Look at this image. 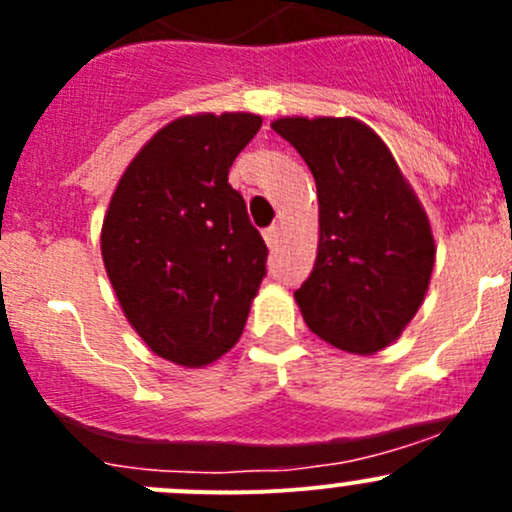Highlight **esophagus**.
<instances>
[{"instance_id": "34e87169", "label": "esophagus", "mask_w": 512, "mask_h": 512, "mask_svg": "<svg viewBox=\"0 0 512 512\" xmlns=\"http://www.w3.org/2000/svg\"><path fill=\"white\" fill-rule=\"evenodd\" d=\"M265 242L270 247H277V242H280V227H275V225L267 227V230H265Z\"/></svg>"}]
</instances>
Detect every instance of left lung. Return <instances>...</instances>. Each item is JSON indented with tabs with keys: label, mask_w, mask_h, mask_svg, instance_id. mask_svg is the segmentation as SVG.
I'll list each match as a JSON object with an SVG mask.
<instances>
[{
	"label": "left lung",
	"mask_w": 512,
	"mask_h": 512,
	"mask_svg": "<svg viewBox=\"0 0 512 512\" xmlns=\"http://www.w3.org/2000/svg\"><path fill=\"white\" fill-rule=\"evenodd\" d=\"M272 128L297 148L317 183V262L294 292L299 312L342 352H381L401 337L428 292L436 242L426 210L366 123L285 116Z\"/></svg>",
	"instance_id": "8db88e82"
}]
</instances>
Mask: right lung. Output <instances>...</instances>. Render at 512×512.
<instances>
[{"label":"right lung","instance_id":"obj_1","mask_svg":"<svg viewBox=\"0 0 512 512\" xmlns=\"http://www.w3.org/2000/svg\"><path fill=\"white\" fill-rule=\"evenodd\" d=\"M257 113H193L165 123L118 180L101 227L106 275L151 352L213 364L245 329L267 245L227 183L260 131Z\"/></svg>","mask_w":512,"mask_h":512}]
</instances>
